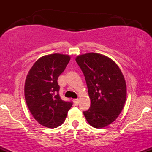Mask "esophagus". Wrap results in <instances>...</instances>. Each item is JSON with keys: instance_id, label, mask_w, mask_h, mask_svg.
Segmentation results:
<instances>
[{"instance_id": "34e87169", "label": "esophagus", "mask_w": 152, "mask_h": 152, "mask_svg": "<svg viewBox=\"0 0 152 152\" xmlns=\"http://www.w3.org/2000/svg\"><path fill=\"white\" fill-rule=\"evenodd\" d=\"M74 103L75 105H78V103H79V99H74Z\"/></svg>"}]
</instances>
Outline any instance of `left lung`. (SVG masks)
Instances as JSON below:
<instances>
[{"label": "left lung", "mask_w": 152, "mask_h": 152, "mask_svg": "<svg viewBox=\"0 0 152 152\" xmlns=\"http://www.w3.org/2000/svg\"><path fill=\"white\" fill-rule=\"evenodd\" d=\"M76 61L85 76L91 100L89 109L83 111L94 128L109 126L121 112L126 99V83L117 64L96 53L78 55Z\"/></svg>", "instance_id": "8db88e82"}]
</instances>
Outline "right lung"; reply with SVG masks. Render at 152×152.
Here are the masks:
<instances>
[{"label": "right lung", "mask_w": 152, "mask_h": 152, "mask_svg": "<svg viewBox=\"0 0 152 152\" xmlns=\"http://www.w3.org/2000/svg\"><path fill=\"white\" fill-rule=\"evenodd\" d=\"M70 56L53 53L43 56L33 65L26 76L24 95L34 118L48 128H56L65 121L72 103L59 96L58 77L65 70Z\"/></svg>", "instance_id": "obj_1"}]
</instances>
